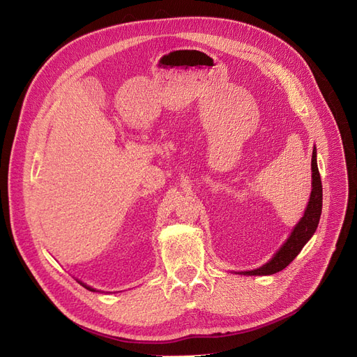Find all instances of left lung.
Wrapping results in <instances>:
<instances>
[{"label": "left lung", "mask_w": 357, "mask_h": 357, "mask_svg": "<svg viewBox=\"0 0 357 357\" xmlns=\"http://www.w3.org/2000/svg\"><path fill=\"white\" fill-rule=\"evenodd\" d=\"M311 169H312V189L310 201L307 205V210L304 213V218H302L295 229L291 231L287 241L282 245V248L274 255V257L268 264L262 265L261 268L253 269V271H244L240 274L244 275H271L278 271L284 269L294 259L299 255L308 240L316 232L317 225L320 220L321 214V199H323V190H321V180L319 174V167H317V158H316V147L312 150V158H311Z\"/></svg>", "instance_id": "obj_1"}]
</instances>
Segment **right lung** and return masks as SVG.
<instances>
[{
	"label": "right lung",
	"instance_id": "1",
	"mask_svg": "<svg viewBox=\"0 0 357 357\" xmlns=\"http://www.w3.org/2000/svg\"><path fill=\"white\" fill-rule=\"evenodd\" d=\"M79 283H80L83 287H86V289H88V290H91V291H96L95 289H92V287H89V286H86V284H84V283H82V282H79Z\"/></svg>",
	"mask_w": 357,
	"mask_h": 357
}]
</instances>
